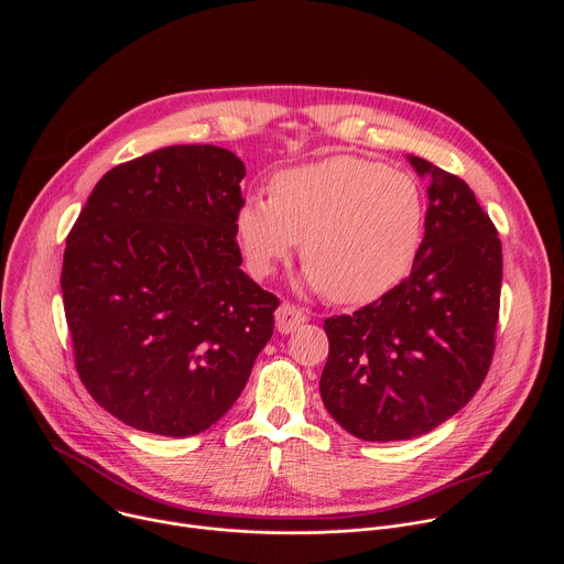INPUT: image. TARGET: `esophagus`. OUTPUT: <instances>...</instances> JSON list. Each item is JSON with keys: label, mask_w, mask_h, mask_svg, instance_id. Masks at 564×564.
<instances>
[{"label": "esophagus", "mask_w": 564, "mask_h": 564, "mask_svg": "<svg viewBox=\"0 0 564 564\" xmlns=\"http://www.w3.org/2000/svg\"><path fill=\"white\" fill-rule=\"evenodd\" d=\"M274 318H276V330H279L281 335H290V333H294L299 326L305 324V314H303L296 305H292V303L279 305Z\"/></svg>", "instance_id": "34e87169"}]
</instances>
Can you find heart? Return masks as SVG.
I'll use <instances>...</instances> for the list:
<instances>
[{"instance_id": "b5f03b06", "label": "heart", "mask_w": 564, "mask_h": 564, "mask_svg": "<svg viewBox=\"0 0 564 564\" xmlns=\"http://www.w3.org/2000/svg\"><path fill=\"white\" fill-rule=\"evenodd\" d=\"M424 231L422 185L357 155L285 170L274 176L272 196L250 194L236 212L252 274H270L301 238L305 285L344 305L370 303L404 281Z\"/></svg>"}]
</instances>
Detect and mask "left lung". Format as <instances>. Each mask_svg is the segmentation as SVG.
I'll use <instances>...</instances> for the list:
<instances>
[{
  "instance_id": "1",
  "label": "left lung",
  "mask_w": 564,
  "mask_h": 564,
  "mask_svg": "<svg viewBox=\"0 0 564 564\" xmlns=\"http://www.w3.org/2000/svg\"><path fill=\"white\" fill-rule=\"evenodd\" d=\"M431 181L426 231L409 279L352 314L326 318L318 390L364 442L411 440L464 409L485 381L502 285V243L470 187L417 155Z\"/></svg>"
}]
</instances>
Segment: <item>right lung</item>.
<instances>
[{
	"instance_id": "1",
	"label": "right lung",
	"mask_w": 564,
	"mask_h": 564,
	"mask_svg": "<svg viewBox=\"0 0 564 564\" xmlns=\"http://www.w3.org/2000/svg\"><path fill=\"white\" fill-rule=\"evenodd\" d=\"M246 165L174 144L107 172L66 236L62 296L75 368L131 429L189 437L243 392L279 299L243 270Z\"/></svg>"
}]
</instances>
